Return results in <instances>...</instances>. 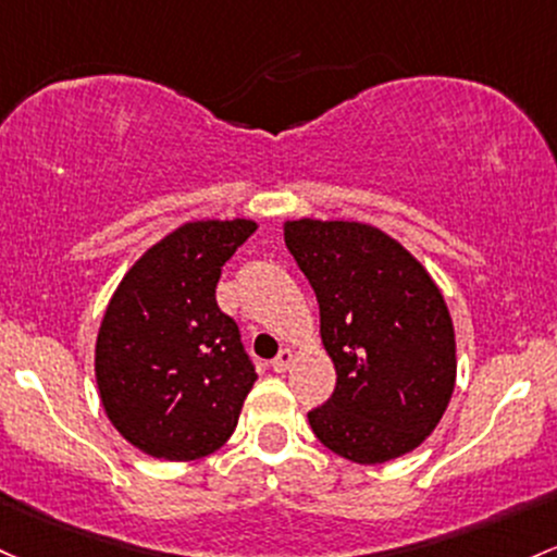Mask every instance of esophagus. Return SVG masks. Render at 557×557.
<instances>
[{
    "instance_id": "obj_1",
    "label": "esophagus",
    "mask_w": 557,
    "mask_h": 557,
    "mask_svg": "<svg viewBox=\"0 0 557 557\" xmlns=\"http://www.w3.org/2000/svg\"><path fill=\"white\" fill-rule=\"evenodd\" d=\"M293 364V348H280L277 357L272 359V368L274 372H285Z\"/></svg>"
}]
</instances>
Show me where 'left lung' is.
Instances as JSON below:
<instances>
[{
	"label": "left lung",
	"mask_w": 557,
	"mask_h": 557,
	"mask_svg": "<svg viewBox=\"0 0 557 557\" xmlns=\"http://www.w3.org/2000/svg\"><path fill=\"white\" fill-rule=\"evenodd\" d=\"M285 246L320 304L335 391L311 409L314 436L359 466L418 449L457 381L455 325L428 269L364 222L288 219Z\"/></svg>",
	"instance_id": "left-lung-1"
}]
</instances>
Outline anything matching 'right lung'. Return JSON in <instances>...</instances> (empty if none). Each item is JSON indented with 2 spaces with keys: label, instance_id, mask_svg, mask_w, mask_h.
<instances>
[{
  "label": "right lung",
  "instance_id": "right-lung-1",
  "mask_svg": "<svg viewBox=\"0 0 557 557\" xmlns=\"http://www.w3.org/2000/svg\"><path fill=\"white\" fill-rule=\"evenodd\" d=\"M259 224L185 222L150 246L110 296L95 344L100 401L145 455L189 462L235 431L256 370L235 320L216 307L222 267Z\"/></svg>",
  "mask_w": 557,
  "mask_h": 557
}]
</instances>
